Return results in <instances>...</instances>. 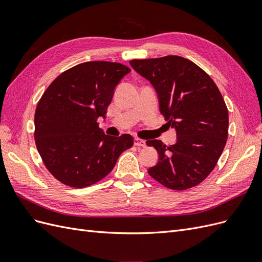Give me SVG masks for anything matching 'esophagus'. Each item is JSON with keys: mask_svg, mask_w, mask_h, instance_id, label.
Wrapping results in <instances>:
<instances>
[{"mask_svg": "<svg viewBox=\"0 0 262 262\" xmlns=\"http://www.w3.org/2000/svg\"><path fill=\"white\" fill-rule=\"evenodd\" d=\"M134 145L140 146V147H144L145 146V141L141 140L139 138H136V139H134Z\"/></svg>", "mask_w": 262, "mask_h": 262, "instance_id": "obj_1", "label": "esophagus"}]
</instances>
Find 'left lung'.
<instances>
[{
    "instance_id": "1",
    "label": "left lung",
    "mask_w": 262,
    "mask_h": 262,
    "mask_svg": "<svg viewBox=\"0 0 262 262\" xmlns=\"http://www.w3.org/2000/svg\"><path fill=\"white\" fill-rule=\"evenodd\" d=\"M130 64L153 85L161 114L177 132L173 145L146 141L160 156L149 176L172 190L199 185L215 167L227 140L228 110L217 86L195 63L178 55Z\"/></svg>"
}]
</instances>
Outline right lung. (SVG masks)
Instances as JSON below:
<instances>
[{
  "label": "right lung",
  "mask_w": 262,
  "mask_h": 262,
  "mask_svg": "<svg viewBox=\"0 0 262 262\" xmlns=\"http://www.w3.org/2000/svg\"><path fill=\"white\" fill-rule=\"evenodd\" d=\"M130 71L117 62L81 63L60 74L42 94L35 113V142L47 169L62 184H96L132 147L130 134L106 136L97 123Z\"/></svg>",
  "instance_id": "right-lung-1"
}]
</instances>
